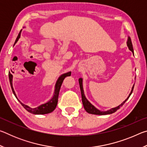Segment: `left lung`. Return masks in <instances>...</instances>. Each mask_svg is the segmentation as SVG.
<instances>
[{
	"label": "left lung",
	"instance_id": "obj_1",
	"mask_svg": "<svg viewBox=\"0 0 147 147\" xmlns=\"http://www.w3.org/2000/svg\"><path fill=\"white\" fill-rule=\"evenodd\" d=\"M127 45L129 49H130L134 54V49H133V47H132V43H131V39L130 37H128V41H127ZM78 81H79L80 88V91H81V94H82V103H83V105L84 107V109H85V110L88 113H91V114H94V115H108V114H111L114 112H115V111L117 110V109L120 108L121 106H123V104L125 103V102L128 100L129 97H130L131 94L132 93L134 87V85L132 87V89H131V93H130V94H129L128 98H126L123 103L120 104V105L118 106L117 107H115V108H111V109H109V110L106 111H100V110H98V109H96L94 106L92 105V104L86 99L85 95H84V93L83 86H82V79L81 78H79Z\"/></svg>",
	"mask_w": 147,
	"mask_h": 147
}]
</instances>
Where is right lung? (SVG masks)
Returning <instances> with one entry per match:
<instances>
[{"instance_id":"add662e5","label":"right lung","mask_w":147,"mask_h":147,"mask_svg":"<svg viewBox=\"0 0 147 147\" xmlns=\"http://www.w3.org/2000/svg\"><path fill=\"white\" fill-rule=\"evenodd\" d=\"M21 30L20 31V32L19 33L18 36H17L16 40L15 41L14 45L17 43V41H18L19 39L20 38V36H21ZM71 72H69V73L63 74L62 75H61L59 77V78L58 79V80H57L56 86H55V90H54V94L53 97L52 98L49 102H47V103L41 104V105L37 107V108H30V107H29L28 106L25 105V104H23L19 100V102L21 104V105L23 106L24 108L28 111V112L31 113L36 114V115H43V114L51 113L52 111H53L54 109H55L56 107L57 106V104H58L59 90H60L61 86L62 84V82H63V80L65 79V77L68 76H71ZM9 82H10L12 91H13L15 96L17 98L16 94L15 93L14 89L13 88V85H12V79H13V76H12V74L11 73L9 74Z\"/></svg>"}]
</instances>
